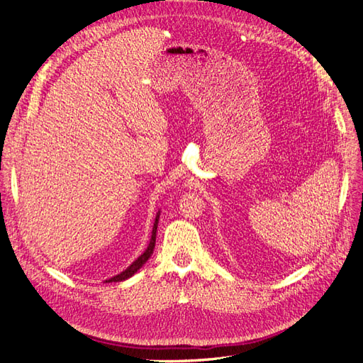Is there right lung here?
<instances>
[{"mask_svg": "<svg viewBox=\"0 0 363 363\" xmlns=\"http://www.w3.org/2000/svg\"><path fill=\"white\" fill-rule=\"evenodd\" d=\"M159 216H160V212L157 213V216H156V221H155V225H152V232H151V239H150V244H148V247H147V250L142 252V255L131 263V265L125 269V271H123L121 274H118V276H115V277H112V279H108V280H106V283H112V281H123V280H127V279H130L131 276H133L135 272H138V269H140L142 267H144V263L151 257V255H152V251H155V245H156V233H157V223H159Z\"/></svg>", "mask_w": 363, "mask_h": 363, "instance_id": "add662e5", "label": "right lung"}]
</instances>
